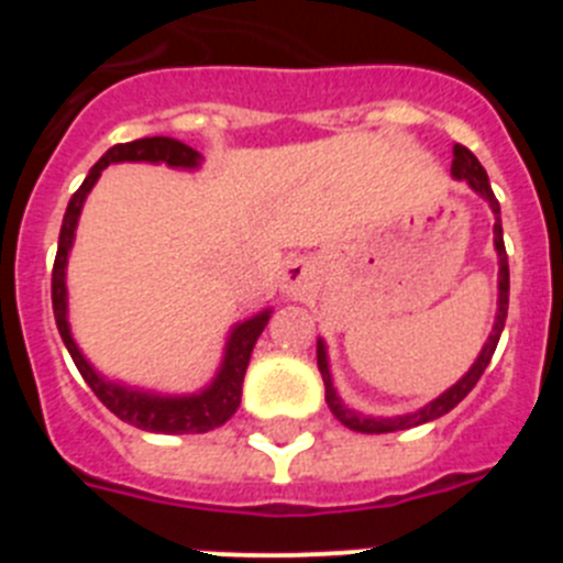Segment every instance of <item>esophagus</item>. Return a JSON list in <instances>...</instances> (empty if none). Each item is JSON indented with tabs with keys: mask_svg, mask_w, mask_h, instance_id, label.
<instances>
[{
	"mask_svg": "<svg viewBox=\"0 0 563 563\" xmlns=\"http://www.w3.org/2000/svg\"><path fill=\"white\" fill-rule=\"evenodd\" d=\"M312 287V271L305 258H292L287 262L285 271H282V290L287 296H305Z\"/></svg>",
	"mask_w": 563,
	"mask_h": 563,
	"instance_id": "esophagus-1",
	"label": "esophagus"
}]
</instances>
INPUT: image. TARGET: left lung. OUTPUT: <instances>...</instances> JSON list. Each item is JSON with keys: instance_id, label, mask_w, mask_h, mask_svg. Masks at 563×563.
<instances>
[{"instance_id": "8db88e82", "label": "left lung", "mask_w": 563, "mask_h": 563, "mask_svg": "<svg viewBox=\"0 0 563 563\" xmlns=\"http://www.w3.org/2000/svg\"><path fill=\"white\" fill-rule=\"evenodd\" d=\"M451 174L456 180H465L467 186L479 194L482 200H487V206L494 208L496 213V225H494V245L496 253H499V310H496V324L494 332L487 335L485 346H482L479 357L474 361V366L462 375V380H456L449 391H442L437 400H431L429 406L411 411V415L400 417H363L357 411H352L350 406H343V400L338 397L335 386H332L330 375V361H327V343L318 341V369H321V377H324V389H327V406L335 415V420H341L346 429L361 431V434H389V431H402V429H415V426H422V422H431L437 417L449 415L456 402H462L467 397V391L474 389L479 383L482 372L487 369V363L494 357L496 343H499L501 330H505V318H507V298H510V271H507V253H505V236H501V217H499V200L494 197V188H490V180H487L485 168L476 161V154L471 148L454 146V163H451Z\"/></svg>"}]
</instances>
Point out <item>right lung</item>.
<instances>
[{
	"label": "right lung",
	"mask_w": 563,
	"mask_h": 563,
	"mask_svg": "<svg viewBox=\"0 0 563 563\" xmlns=\"http://www.w3.org/2000/svg\"><path fill=\"white\" fill-rule=\"evenodd\" d=\"M200 161V152H194L191 146L174 141V137H141V141L118 143V146L109 148L101 161L89 168L81 188L69 197L62 233H58L56 265H53V316H56L58 335H62L69 357L76 361L89 389L96 391L98 400L114 417H121L134 429L154 431V434H206V431L231 420L233 411L239 409V400H242V383H245L251 352L267 321H271L273 310H262L258 316H251L247 321H239L233 327L231 335H228L220 372L211 380V386H206L197 395H154V391L132 389V386H123V383L107 380L103 375H98L92 369V363L81 355L78 343L73 341L67 321V258L73 239H76L84 200H87V194L92 191V186H96L109 163H166L172 168H197Z\"/></svg>",
	"instance_id": "right-lung-1"
}]
</instances>
